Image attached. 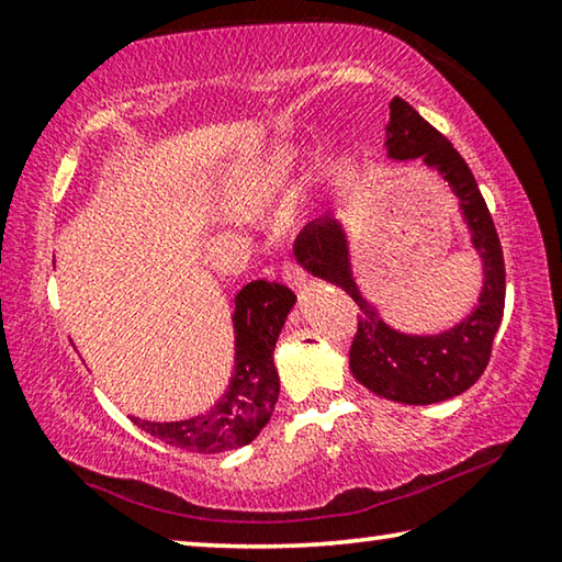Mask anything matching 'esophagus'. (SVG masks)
I'll list each match as a JSON object with an SVG mask.
<instances>
[{"mask_svg":"<svg viewBox=\"0 0 562 562\" xmlns=\"http://www.w3.org/2000/svg\"><path fill=\"white\" fill-rule=\"evenodd\" d=\"M282 280L288 282L290 288L300 290V288H302V282H305V270H302V267H300L297 262L288 260V262L282 265Z\"/></svg>","mask_w":562,"mask_h":562,"instance_id":"34e87169","label":"esophagus"}]
</instances>
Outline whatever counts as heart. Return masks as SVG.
<instances>
[{"label": "heart", "instance_id": "b5f03b06", "mask_svg": "<svg viewBox=\"0 0 562 562\" xmlns=\"http://www.w3.org/2000/svg\"><path fill=\"white\" fill-rule=\"evenodd\" d=\"M292 175V157L288 153H278L267 157L265 162L249 169L247 175L235 180L229 190V207L237 212H255L265 207Z\"/></svg>", "mask_w": 562, "mask_h": 562}]
</instances>
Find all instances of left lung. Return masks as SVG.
Returning <instances> with one entry per match:
<instances>
[{
    "mask_svg": "<svg viewBox=\"0 0 562 562\" xmlns=\"http://www.w3.org/2000/svg\"><path fill=\"white\" fill-rule=\"evenodd\" d=\"M387 149L395 159H417L435 167L460 198L473 245L483 257L485 282L480 305L448 333L417 337L382 323L362 300L350 272L342 227L333 217L307 222L295 239V257L307 272L342 288L358 302V333L350 345V370L364 387L405 405H430L465 393L483 375L505 307V260L495 222L465 159L405 100L390 102Z\"/></svg>",
    "mask_w": 562,
    "mask_h": 562,
    "instance_id": "8db88e82",
    "label": "left lung"
}]
</instances>
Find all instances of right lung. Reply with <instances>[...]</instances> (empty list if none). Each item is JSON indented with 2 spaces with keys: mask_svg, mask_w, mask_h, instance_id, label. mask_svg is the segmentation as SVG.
Masks as SVG:
<instances>
[{
  "mask_svg": "<svg viewBox=\"0 0 562 562\" xmlns=\"http://www.w3.org/2000/svg\"><path fill=\"white\" fill-rule=\"evenodd\" d=\"M295 305V292L280 282L255 280L235 297V375L227 393L204 415L180 423L135 420L157 440L192 452H225L243 448L270 423L280 395L274 370V342Z\"/></svg>",
  "mask_w": 562,
  "mask_h": 562,
  "instance_id": "obj_1",
  "label": "right lung"
}]
</instances>
